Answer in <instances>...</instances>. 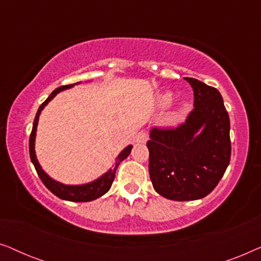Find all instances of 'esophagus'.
I'll use <instances>...</instances> for the list:
<instances>
[{"label":"esophagus","instance_id":"1","mask_svg":"<svg viewBox=\"0 0 261 261\" xmlns=\"http://www.w3.org/2000/svg\"><path fill=\"white\" fill-rule=\"evenodd\" d=\"M147 140H148V135L145 130L139 132V133L137 134V137H135V141L139 142V144H145Z\"/></svg>","mask_w":261,"mask_h":261}]
</instances>
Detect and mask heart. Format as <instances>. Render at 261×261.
Segmentation results:
<instances>
[{
    "mask_svg": "<svg viewBox=\"0 0 261 261\" xmlns=\"http://www.w3.org/2000/svg\"><path fill=\"white\" fill-rule=\"evenodd\" d=\"M172 99H173V96L171 92H165V94L160 95L158 97V105L160 108H167L171 103H172ZM188 110V106L187 105H181L178 107V108L174 110L173 114H172V120L173 121H179L181 117L185 115V113H187Z\"/></svg>",
    "mask_w": 261,
    "mask_h": 261,
    "instance_id": "b5f03b06",
    "label": "heart"
}]
</instances>
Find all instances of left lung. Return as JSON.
<instances>
[{"label":"left lung","instance_id":"left-lung-1","mask_svg":"<svg viewBox=\"0 0 261 261\" xmlns=\"http://www.w3.org/2000/svg\"><path fill=\"white\" fill-rule=\"evenodd\" d=\"M194 109L176 128H153L147 141L153 188L172 201H195L212 192L230 160V123L219 90L185 78Z\"/></svg>","mask_w":261,"mask_h":261}]
</instances>
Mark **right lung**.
Masks as SVG:
<instances>
[{
	"label": "right lung",
	"mask_w": 261,
	"mask_h": 261,
	"mask_svg": "<svg viewBox=\"0 0 261 261\" xmlns=\"http://www.w3.org/2000/svg\"><path fill=\"white\" fill-rule=\"evenodd\" d=\"M78 84V83H76ZM73 84L70 85H63V87L57 88L55 91L52 92L51 95L48 96L47 99L42 103V105L39 107L37 115H35L34 122H33V128H32V133L30 137V155H31V160L33 163V165L37 170L38 176L40 177V179L42 183L45 184V187L48 189L52 194H55L57 197L65 199V201H71V202H90L94 201V199L101 197L106 194L107 191L109 190L110 187H112L114 178H115V172L117 166L120 165V163L122 162L129 155V153L132 151V147L133 146L128 145L126 148H123V151L117 155L116 158V163L114 165L113 169H110L108 172H106L103 176H101L97 179L94 181H90V183L87 184H82V185H66V184H62L59 181H57L55 179H52L51 177L48 176L47 173L45 172L44 170L41 169L40 164H39L37 155H35V149H34V142H35V134H37V126H38V121H39V115H40L41 110L45 108V106L51 101V99L55 97V96L58 94V92L66 90V89L72 88Z\"/></svg>",
	"instance_id": "right-lung-1"
}]
</instances>
